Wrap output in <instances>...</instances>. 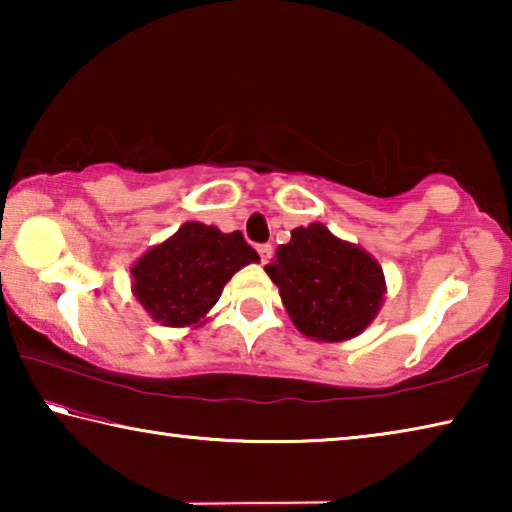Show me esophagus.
<instances>
[{
  "instance_id": "obj_1",
  "label": "esophagus",
  "mask_w": 512,
  "mask_h": 512,
  "mask_svg": "<svg viewBox=\"0 0 512 512\" xmlns=\"http://www.w3.org/2000/svg\"><path fill=\"white\" fill-rule=\"evenodd\" d=\"M257 253H259V257H262V262L266 264L268 259H271V255H273V246H271V244H262V246H257Z\"/></svg>"
}]
</instances>
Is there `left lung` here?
I'll return each mask as SVG.
<instances>
[{
  "label": "left lung",
  "mask_w": 512,
  "mask_h": 512,
  "mask_svg": "<svg viewBox=\"0 0 512 512\" xmlns=\"http://www.w3.org/2000/svg\"><path fill=\"white\" fill-rule=\"evenodd\" d=\"M264 271L300 334L341 343L363 334L386 298V277L361 246L332 235L323 223L291 232Z\"/></svg>",
  "instance_id": "obj_1"
}]
</instances>
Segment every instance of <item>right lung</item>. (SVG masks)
<instances>
[{
  "mask_svg": "<svg viewBox=\"0 0 512 512\" xmlns=\"http://www.w3.org/2000/svg\"><path fill=\"white\" fill-rule=\"evenodd\" d=\"M259 262L241 232L187 221L131 266L133 296L155 323L201 327L230 277Z\"/></svg>",
  "mask_w": 512,
  "mask_h": 512,
  "instance_id": "1",
  "label": "right lung"
}]
</instances>
